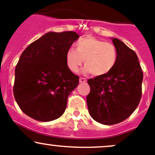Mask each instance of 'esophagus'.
<instances>
[{
	"label": "esophagus",
	"instance_id": "1",
	"mask_svg": "<svg viewBox=\"0 0 155 155\" xmlns=\"http://www.w3.org/2000/svg\"><path fill=\"white\" fill-rule=\"evenodd\" d=\"M85 82H86V79L82 77H81L80 79H79V83H85Z\"/></svg>",
	"mask_w": 155,
	"mask_h": 155
}]
</instances>
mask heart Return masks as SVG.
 <instances>
[{
    "label": "heart",
    "instance_id": "1",
    "mask_svg": "<svg viewBox=\"0 0 155 155\" xmlns=\"http://www.w3.org/2000/svg\"><path fill=\"white\" fill-rule=\"evenodd\" d=\"M75 46L76 50L69 48L65 56L67 65L72 72H77L85 60V73L104 76L116 64L117 51L112 43L87 36L78 40Z\"/></svg>",
    "mask_w": 155,
    "mask_h": 155
}]
</instances>
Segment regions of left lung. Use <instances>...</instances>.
I'll return each mask as SVG.
<instances>
[{"label": "left lung", "mask_w": 155, "mask_h": 155, "mask_svg": "<svg viewBox=\"0 0 155 155\" xmlns=\"http://www.w3.org/2000/svg\"><path fill=\"white\" fill-rule=\"evenodd\" d=\"M117 51L114 68L87 80V105L91 118L105 125L127 119L140 104L143 73L135 51L121 40L111 38Z\"/></svg>", "instance_id": "8db88e82"}]
</instances>
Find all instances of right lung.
Wrapping results in <instances>:
<instances>
[{"label": "right lung", "instance_id": "add662e5", "mask_svg": "<svg viewBox=\"0 0 155 155\" xmlns=\"http://www.w3.org/2000/svg\"><path fill=\"white\" fill-rule=\"evenodd\" d=\"M79 36L73 31L48 32L25 49L15 70L13 94L25 114L37 121L61 116L79 77L66 63V52Z\"/></svg>", "mask_w": 155, "mask_h": 155}]
</instances>
